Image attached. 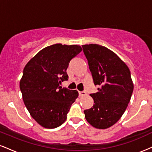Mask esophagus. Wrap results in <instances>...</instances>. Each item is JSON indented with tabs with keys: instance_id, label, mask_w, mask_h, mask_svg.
Returning <instances> with one entry per match:
<instances>
[{
	"instance_id": "esophagus-1",
	"label": "esophagus",
	"mask_w": 152,
	"mask_h": 152,
	"mask_svg": "<svg viewBox=\"0 0 152 152\" xmlns=\"http://www.w3.org/2000/svg\"><path fill=\"white\" fill-rule=\"evenodd\" d=\"M78 94H79V96H83L86 95V91H78Z\"/></svg>"
}]
</instances>
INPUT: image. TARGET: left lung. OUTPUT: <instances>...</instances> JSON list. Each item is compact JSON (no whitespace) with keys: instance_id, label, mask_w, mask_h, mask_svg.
Returning <instances> with one entry per match:
<instances>
[{"instance_id":"obj_1","label":"left lung","mask_w":152,"mask_h":152,"mask_svg":"<svg viewBox=\"0 0 152 152\" xmlns=\"http://www.w3.org/2000/svg\"><path fill=\"white\" fill-rule=\"evenodd\" d=\"M94 83L99 91L90 94L94 106L84 110L85 118L96 129H107L117 122L130 102L134 84L128 66L116 53L98 44L82 46Z\"/></svg>"}]
</instances>
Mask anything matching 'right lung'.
I'll return each mask as SVG.
<instances>
[{
    "label": "right lung",
    "instance_id": "obj_1",
    "mask_svg": "<svg viewBox=\"0 0 152 152\" xmlns=\"http://www.w3.org/2000/svg\"><path fill=\"white\" fill-rule=\"evenodd\" d=\"M81 50L77 45H51L40 50L24 68L20 81L23 100L31 116L44 128L64 124L78 96L76 90L60 85L69 78V62Z\"/></svg>",
    "mask_w": 152,
    "mask_h": 152
}]
</instances>
